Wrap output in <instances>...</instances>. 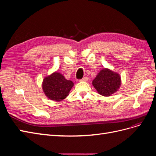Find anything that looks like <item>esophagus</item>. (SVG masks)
Returning a JSON list of instances; mask_svg holds the SVG:
<instances>
[{
    "label": "esophagus",
    "mask_w": 156,
    "mask_h": 156,
    "mask_svg": "<svg viewBox=\"0 0 156 156\" xmlns=\"http://www.w3.org/2000/svg\"><path fill=\"white\" fill-rule=\"evenodd\" d=\"M88 80V77H84L83 78H82V79H79V81H87Z\"/></svg>",
    "instance_id": "esophagus-1"
}]
</instances>
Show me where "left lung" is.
I'll use <instances>...</instances> for the list:
<instances>
[{
  "instance_id": "obj_1",
  "label": "left lung",
  "mask_w": 156,
  "mask_h": 156,
  "mask_svg": "<svg viewBox=\"0 0 156 156\" xmlns=\"http://www.w3.org/2000/svg\"><path fill=\"white\" fill-rule=\"evenodd\" d=\"M120 75L108 69L100 71L92 81V84L98 93L104 96H109L117 91L120 86Z\"/></svg>"
}]
</instances>
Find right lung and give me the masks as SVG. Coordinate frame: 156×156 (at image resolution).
Returning <instances> with one entry per match:
<instances>
[{
    "label": "right lung",
    "mask_w": 156,
    "mask_h": 156,
    "mask_svg": "<svg viewBox=\"0 0 156 156\" xmlns=\"http://www.w3.org/2000/svg\"><path fill=\"white\" fill-rule=\"evenodd\" d=\"M73 83L66 79L63 75L55 72L45 77L43 81V90L46 96L56 101L63 100L66 98Z\"/></svg>",
    "instance_id": "right-lung-1"
}]
</instances>
